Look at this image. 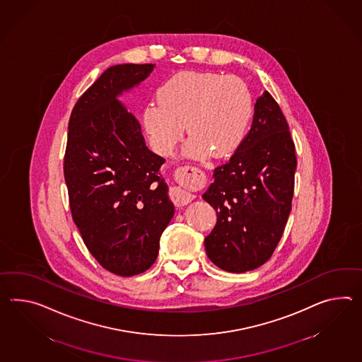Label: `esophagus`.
<instances>
[{
    "mask_svg": "<svg viewBox=\"0 0 362 362\" xmlns=\"http://www.w3.org/2000/svg\"><path fill=\"white\" fill-rule=\"evenodd\" d=\"M185 168H182L180 171L185 173ZM171 199L177 205H187V204H189L194 200V194L187 192L179 187H174V188H171Z\"/></svg>",
    "mask_w": 362,
    "mask_h": 362,
    "instance_id": "esophagus-1",
    "label": "esophagus"
}]
</instances>
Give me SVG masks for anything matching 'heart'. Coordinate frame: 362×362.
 Wrapping results in <instances>:
<instances>
[{
    "label": "heart",
    "instance_id": "b5f03b06",
    "mask_svg": "<svg viewBox=\"0 0 362 362\" xmlns=\"http://www.w3.org/2000/svg\"><path fill=\"white\" fill-rule=\"evenodd\" d=\"M144 110V127L153 149L168 157L189 136L187 156H229L243 141L252 116V98L243 81L209 71H179Z\"/></svg>",
    "mask_w": 362,
    "mask_h": 362
}]
</instances>
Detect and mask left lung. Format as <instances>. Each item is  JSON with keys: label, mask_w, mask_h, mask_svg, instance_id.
<instances>
[{"label": "left lung", "mask_w": 362, "mask_h": 362, "mask_svg": "<svg viewBox=\"0 0 362 362\" xmlns=\"http://www.w3.org/2000/svg\"><path fill=\"white\" fill-rule=\"evenodd\" d=\"M296 168L288 122L264 91L256 99L250 132L229 160L214 168V182L203 194L217 213L204 240L213 264L243 274L272 256L291 213Z\"/></svg>", "instance_id": "1"}]
</instances>
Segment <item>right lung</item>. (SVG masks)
<instances>
[{
	"instance_id": "right-lung-1",
	"label": "right lung",
	"mask_w": 362,
	"mask_h": 362,
	"mask_svg": "<svg viewBox=\"0 0 362 362\" xmlns=\"http://www.w3.org/2000/svg\"><path fill=\"white\" fill-rule=\"evenodd\" d=\"M153 69L108 68L77 100L68 125L64 177L71 217L90 254L117 276L149 269L174 216L159 171L165 158L146 146L139 120L117 99Z\"/></svg>"
}]
</instances>
